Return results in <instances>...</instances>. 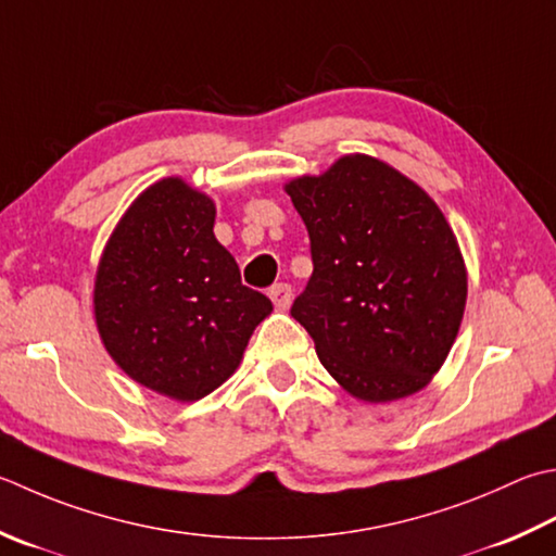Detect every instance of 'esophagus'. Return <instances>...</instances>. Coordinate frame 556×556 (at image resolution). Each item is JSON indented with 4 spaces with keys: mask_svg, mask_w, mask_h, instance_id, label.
<instances>
[{
    "mask_svg": "<svg viewBox=\"0 0 556 556\" xmlns=\"http://www.w3.org/2000/svg\"><path fill=\"white\" fill-rule=\"evenodd\" d=\"M291 287L289 285H275L269 289V299L275 303L277 311H287L291 306Z\"/></svg>",
    "mask_w": 556,
    "mask_h": 556,
    "instance_id": "esophagus-1",
    "label": "esophagus"
}]
</instances>
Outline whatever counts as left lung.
<instances>
[{
  "instance_id": "1",
  "label": "left lung",
  "mask_w": 556,
  "mask_h": 556,
  "mask_svg": "<svg viewBox=\"0 0 556 556\" xmlns=\"http://www.w3.org/2000/svg\"><path fill=\"white\" fill-rule=\"evenodd\" d=\"M313 275L291 315L346 393L390 402L429 383L458 337L467 271L453 228L415 180L366 154L287 182Z\"/></svg>"
}]
</instances>
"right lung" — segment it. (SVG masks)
Listing matches in <instances>:
<instances>
[{
    "label": "right lung",
    "mask_w": 556,
    "mask_h": 556,
    "mask_svg": "<svg viewBox=\"0 0 556 556\" xmlns=\"http://www.w3.org/2000/svg\"><path fill=\"white\" fill-rule=\"evenodd\" d=\"M214 216L204 192L163 178L129 204L96 271L108 354L139 386L180 402L219 388L271 313L265 293L243 287Z\"/></svg>",
    "instance_id": "right-lung-1"
}]
</instances>
